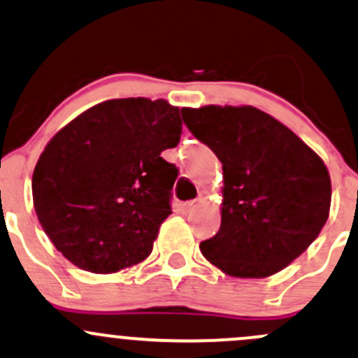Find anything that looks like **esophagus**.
<instances>
[{
	"label": "esophagus",
	"mask_w": 358,
	"mask_h": 358,
	"mask_svg": "<svg viewBox=\"0 0 358 358\" xmlns=\"http://www.w3.org/2000/svg\"><path fill=\"white\" fill-rule=\"evenodd\" d=\"M201 204H202L201 199H194V201L183 202V204H182V209H183V213H192V210L197 209L199 206H201Z\"/></svg>",
	"instance_id": "1"
}]
</instances>
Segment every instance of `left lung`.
Returning a JSON list of instances; mask_svg holds the SVG:
<instances>
[{
  "mask_svg": "<svg viewBox=\"0 0 358 358\" xmlns=\"http://www.w3.org/2000/svg\"><path fill=\"white\" fill-rule=\"evenodd\" d=\"M189 130L223 163L221 227L201 243L233 278H268L307 250L329 216L324 161L254 106L182 108Z\"/></svg>",
  "mask_w": 358,
  "mask_h": 358,
  "instance_id": "left-lung-1",
  "label": "left lung"
}]
</instances>
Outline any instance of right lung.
I'll use <instances>...</instances> for the list:
<instances>
[{
    "instance_id": "obj_1",
    "label": "right lung",
    "mask_w": 358,
    "mask_h": 358,
    "mask_svg": "<svg viewBox=\"0 0 358 358\" xmlns=\"http://www.w3.org/2000/svg\"><path fill=\"white\" fill-rule=\"evenodd\" d=\"M182 135L180 108L148 97L89 108L48 142L32 175L37 220L77 268L111 274L152 252L178 176L161 152Z\"/></svg>"
}]
</instances>
